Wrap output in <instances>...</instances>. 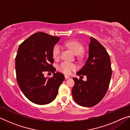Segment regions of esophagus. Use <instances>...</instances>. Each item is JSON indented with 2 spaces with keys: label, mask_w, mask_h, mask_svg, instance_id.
<instances>
[{
  "label": "esophagus",
  "mask_w": 130,
  "mask_h": 130,
  "mask_svg": "<svg viewBox=\"0 0 130 130\" xmlns=\"http://www.w3.org/2000/svg\"><path fill=\"white\" fill-rule=\"evenodd\" d=\"M65 79H68V78H70V77L68 76L65 75Z\"/></svg>",
  "instance_id": "obj_1"
}]
</instances>
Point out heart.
Returning <instances> with one entry per match:
<instances>
[{
    "label": "heart",
    "instance_id": "heart-1",
    "mask_svg": "<svg viewBox=\"0 0 130 130\" xmlns=\"http://www.w3.org/2000/svg\"><path fill=\"white\" fill-rule=\"evenodd\" d=\"M65 46L69 47L76 55L80 54L83 52L84 49L83 45L81 43L74 41L67 42L65 43ZM61 50L62 49H61L60 45H56L54 46L52 50V54L55 59L60 58ZM76 69L77 66L76 64L68 62H63L58 67V70L59 71L65 74H70L72 71L75 70Z\"/></svg>",
    "mask_w": 130,
    "mask_h": 130
}]
</instances>
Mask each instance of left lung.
I'll return each instance as SVG.
<instances>
[{"label": "left lung", "mask_w": 130, "mask_h": 130, "mask_svg": "<svg viewBox=\"0 0 130 130\" xmlns=\"http://www.w3.org/2000/svg\"><path fill=\"white\" fill-rule=\"evenodd\" d=\"M89 57L85 65L77 73L87 76V80L73 78L72 95L83 107H92L99 103L108 89L112 69L109 54L104 47L93 37H90Z\"/></svg>", "instance_id": "obj_1"}]
</instances>
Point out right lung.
I'll return each mask as SVG.
<instances>
[{
    "label": "right lung",
    "mask_w": 130,
    "mask_h": 130,
    "mask_svg": "<svg viewBox=\"0 0 130 130\" xmlns=\"http://www.w3.org/2000/svg\"><path fill=\"white\" fill-rule=\"evenodd\" d=\"M60 40L43 32L32 34L22 43L15 58L17 80L19 88L30 102L36 104H47L56 98L59 87L65 79L56 69L52 50ZM52 72L54 76L44 77V72Z\"/></svg>",
    "instance_id": "right-lung-1"
}]
</instances>
